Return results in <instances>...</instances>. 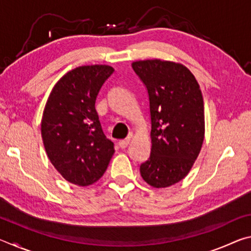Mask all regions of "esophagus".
<instances>
[{"label": "esophagus", "mask_w": 251, "mask_h": 251, "mask_svg": "<svg viewBox=\"0 0 251 251\" xmlns=\"http://www.w3.org/2000/svg\"><path fill=\"white\" fill-rule=\"evenodd\" d=\"M130 142L129 138H126V139H122V141L118 142V146H120L121 148H126L127 146H128V144Z\"/></svg>", "instance_id": "34e87169"}]
</instances>
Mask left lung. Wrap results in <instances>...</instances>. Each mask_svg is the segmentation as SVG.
Listing matches in <instances>:
<instances>
[{"mask_svg":"<svg viewBox=\"0 0 251 251\" xmlns=\"http://www.w3.org/2000/svg\"><path fill=\"white\" fill-rule=\"evenodd\" d=\"M145 84L151 121V156L141 165L148 185L165 188L192 169L205 137L203 100L192 72L180 63L146 59L131 63Z\"/></svg>","mask_w":251,"mask_h":251,"instance_id":"left-lung-1","label":"left lung"}]
</instances>
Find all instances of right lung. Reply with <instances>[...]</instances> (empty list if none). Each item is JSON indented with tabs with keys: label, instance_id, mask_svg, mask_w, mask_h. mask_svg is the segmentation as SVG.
<instances>
[{
	"label": "right lung",
	"instance_id": "add662e5",
	"mask_svg": "<svg viewBox=\"0 0 251 251\" xmlns=\"http://www.w3.org/2000/svg\"><path fill=\"white\" fill-rule=\"evenodd\" d=\"M113 72L108 65L76 67L59 78L46 101L41 123L46 154L63 178L74 185L99 180L115 151L95 109L100 87Z\"/></svg>",
	"mask_w": 251,
	"mask_h": 251
}]
</instances>
